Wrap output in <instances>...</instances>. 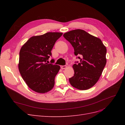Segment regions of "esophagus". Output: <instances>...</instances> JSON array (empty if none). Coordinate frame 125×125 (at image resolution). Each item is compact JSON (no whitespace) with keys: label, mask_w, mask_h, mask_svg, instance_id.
<instances>
[{"label":"esophagus","mask_w":125,"mask_h":125,"mask_svg":"<svg viewBox=\"0 0 125 125\" xmlns=\"http://www.w3.org/2000/svg\"><path fill=\"white\" fill-rule=\"evenodd\" d=\"M67 66H61V68L62 69H66L67 68Z\"/></svg>","instance_id":"obj_1"}]
</instances>
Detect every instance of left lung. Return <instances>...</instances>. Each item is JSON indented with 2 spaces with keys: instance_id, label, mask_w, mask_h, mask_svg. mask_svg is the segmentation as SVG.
<instances>
[{
  "instance_id": "1",
  "label": "left lung",
  "mask_w": 125,
  "mask_h": 125,
  "mask_svg": "<svg viewBox=\"0 0 125 125\" xmlns=\"http://www.w3.org/2000/svg\"><path fill=\"white\" fill-rule=\"evenodd\" d=\"M63 37L73 46L80 63L73 66L74 76L69 78L70 84L80 90L92 88L99 80L106 63V48L99 38L81 29L65 33Z\"/></svg>"
}]
</instances>
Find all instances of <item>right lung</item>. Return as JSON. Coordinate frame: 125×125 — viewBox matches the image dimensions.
<instances>
[{"label": "right lung", "mask_w": 125, "mask_h": 125, "mask_svg": "<svg viewBox=\"0 0 125 125\" xmlns=\"http://www.w3.org/2000/svg\"><path fill=\"white\" fill-rule=\"evenodd\" d=\"M60 32H47L33 36L21 48L18 68L26 84L34 91L45 93L55 84V78L60 67L48 64L51 51L59 37Z\"/></svg>", "instance_id": "1"}]
</instances>
